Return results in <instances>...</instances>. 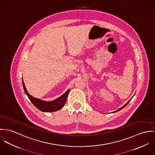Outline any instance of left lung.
<instances>
[{
	"label": "left lung",
	"instance_id": "obj_1",
	"mask_svg": "<svg viewBox=\"0 0 155 155\" xmlns=\"http://www.w3.org/2000/svg\"><path fill=\"white\" fill-rule=\"evenodd\" d=\"M131 99H132V98H131V99H130V101H128V102H127V103H126V104H125V105H124V106H122V107H120V109H118V110H116V111H115V112H118V111H119V110H121V109H123V108H124V107H125V106H127V104H128V103H129V102H130V101H131Z\"/></svg>",
	"mask_w": 155,
	"mask_h": 155
}]
</instances>
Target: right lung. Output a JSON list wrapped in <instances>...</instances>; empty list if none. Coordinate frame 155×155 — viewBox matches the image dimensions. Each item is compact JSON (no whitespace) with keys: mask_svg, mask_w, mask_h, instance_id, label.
Wrapping results in <instances>:
<instances>
[{"mask_svg":"<svg viewBox=\"0 0 155 155\" xmlns=\"http://www.w3.org/2000/svg\"><path fill=\"white\" fill-rule=\"evenodd\" d=\"M22 85H23L24 91L25 94L27 95L30 101L38 109L45 112H55L61 109L64 106L65 103L66 102L67 100V97L68 96L69 91H70V89H68L63 95L57 98L56 99L53 101L47 102V101H44L41 99L33 97L30 94H29L25 88L24 83L23 81V79H22Z\"/></svg>","mask_w":155,"mask_h":155,"instance_id":"1","label":"right lung"}]
</instances>
